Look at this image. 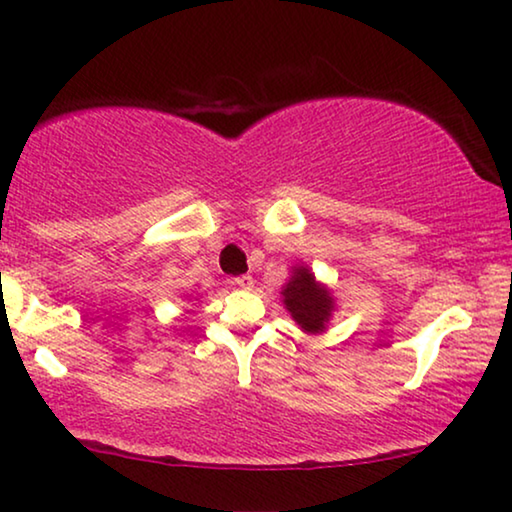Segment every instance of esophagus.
Returning a JSON list of instances; mask_svg holds the SVG:
<instances>
[{
  "mask_svg": "<svg viewBox=\"0 0 512 512\" xmlns=\"http://www.w3.org/2000/svg\"><path fill=\"white\" fill-rule=\"evenodd\" d=\"M232 282L239 289H253L255 287V280H253V276H248V273H246V276H236Z\"/></svg>",
  "mask_w": 512,
  "mask_h": 512,
  "instance_id": "1",
  "label": "esophagus"
}]
</instances>
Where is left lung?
I'll return each mask as SVG.
<instances>
[{"label": "left lung", "instance_id": "left-lung-1", "mask_svg": "<svg viewBox=\"0 0 512 512\" xmlns=\"http://www.w3.org/2000/svg\"><path fill=\"white\" fill-rule=\"evenodd\" d=\"M289 273L292 276L280 289L282 305L303 333H324L335 312L333 292L315 278L308 264H294Z\"/></svg>", "mask_w": 512, "mask_h": 512}]
</instances>
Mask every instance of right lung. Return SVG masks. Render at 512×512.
Masks as SVG:
<instances>
[{"label":"right lung","mask_w":512,"mask_h":512,"mask_svg":"<svg viewBox=\"0 0 512 512\" xmlns=\"http://www.w3.org/2000/svg\"><path fill=\"white\" fill-rule=\"evenodd\" d=\"M195 301H197V299H195Z\"/></svg>","instance_id":"add662e5"}]
</instances>
